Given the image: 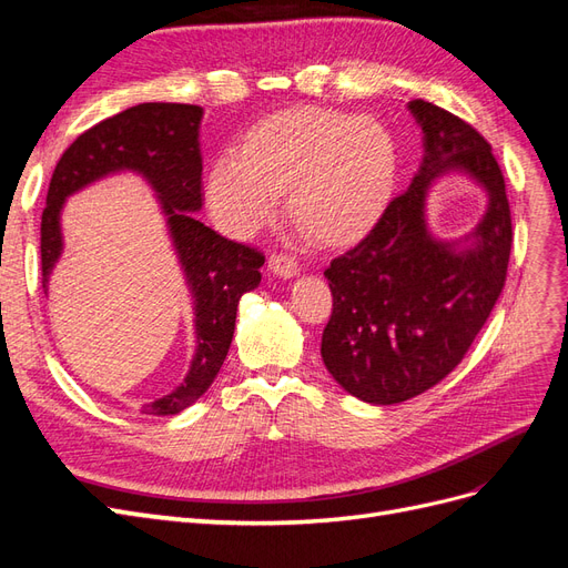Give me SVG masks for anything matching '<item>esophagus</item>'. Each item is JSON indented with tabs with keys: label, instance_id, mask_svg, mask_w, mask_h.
Segmentation results:
<instances>
[{
	"label": "esophagus",
	"instance_id": "obj_1",
	"mask_svg": "<svg viewBox=\"0 0 568 568\" xmlns=\"http://www.w3.org/2000/svg\"><path fill=\"white\" fill-rule=\"evenodd\" d=\"M267 265L274 274H277V277H284V280H291L298 274V263L294 261V257L284 255V253H272Z\"/></svg>",
	"mask_w": 568,
	"mask_h": 568
}]
</instances>
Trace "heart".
Instances as JSON below:
<instances>
[{"label":"heart","instance_id":"1","mask_svg":"<svg viewBox=\"0 0 568 568\" xmlns=\"http://www.w3.org/2000/svg\"><path fill=\"white\" fill-rule=\"evenodd\" d=\"M395 178V144L367 115L317 106L274 113L253 125L239 153H222L205 175L215 225L246 236L277 213L320 246H348L379 220Z\"/></svg>","mask_w":568,"mask_h":568}]
</instances>
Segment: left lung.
Segmentation results:
<instances>
[{"label":"left lung","instance_id":"obj_1","mask_svg":"<svg viewBox=\"0 0 568 568\" xmlns=\"http://www.w3.org/2000/svg\"><path fill=\"white\" fill-rule=\"evenodd\" d=\"M407 109L424 132L415 180L363 242L324 270L334 296L324 367L372 405L415 398L462 363L503 294L511 251L505 178L490 144L424 99ZM448 172L467 174L489 199L475 232L457 243L436 240L425 225L427 189Z\"/></svg>","mask_w":568,"mask_h":568}]
</instances>
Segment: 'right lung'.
<instances>
[{
    "label": "right lung",
    "instance_id": "add662e5",
    "mask_svg": "<svg viewBox=\"0 0 568 568\" xmlns=\"http://www.w3.org/2000/svg\"><path fill=\"white\" fill-rule=\"evenodd\" d=\"M203 109L194 104L132 106L82 132L63 151L49 182L42 213V286L63 253L61 211L68 196L115 173L142 175L161 201L170 242L194 298L196 353L184 382L144 405V415H178L209 390L225 363L234 336L236 305L261 284L265 257L220 236L194 217L201 211V128Z\"/></svg>",
    "mask_w": 568,
    "mask_h": 568
}]
</instances>
